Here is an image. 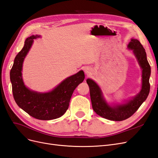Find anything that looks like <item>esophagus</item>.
I'll use <instances>...</instances> for the list:
<instances>
[{"label": "esophagus", "instance_id": "obj_1", "mask_svg": "<svg viewBox=\"0 0 158 158\" xmlns=\"http://www.w3.org/2000/svg\"><path fill=\"white\" fill-rule=\"evenodd\" d=\"M85 73H86V75H89V74L90 73V72H91V70H90V69H89V68H86V69H85Z\"/></svg>", "mask_w": 158, "mask_h": 158}]
</instances>
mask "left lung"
Returning a JSON list of instances; mask_svg holds the SVG:
<instances>
[{
    "label": "left lung",
    "mask_w": 158,
    "mask_h": 158,
    "mask_svg": "<svg viewBox=\"0 0 158 158\" xmlns=\"http://www.w3.org/2000/svg\"><path fill=\"white\" fill-rule=\"evenodd\" d=\"M127 47L133 50L142 69V86L138 94L131 100L125 101L123 104L110 105L104 98L102 92L97 83L91 79H86V83L89 86L91 102L94 111L98 115L111 121H120L130 118L146 100L150 93L149 79L151 68L147 60L145 49L139 40L135 39H131Z\"/></svg>",
    "instance_id": "left-lung-1"
}]
</instances>
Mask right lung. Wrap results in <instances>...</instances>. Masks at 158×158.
Listing matches in <instances>:
<instances>
[{"instance_id":"obj_1","label":"right lung","mask_w":158,"mask_h":158,"mask_svg":"<svg viewBox=\"0 0 158 158\" xmlns=\"http://www.w3.org/2000/svg\"><path fill=\"white\" fill-rule=\"evenodd\" d=\"M40 35H31L26 39L23 48L16 55L10 73L14 98L18 106L33 118L51 120L63 115L67 111L72 94L85 79L83 71L66 78L51 91L38 93L28 89L22 79V66L33 40Z\"/></svg>"}]
</instances>
